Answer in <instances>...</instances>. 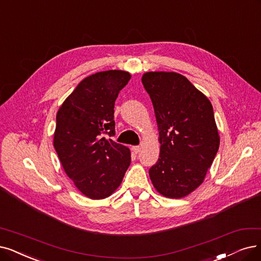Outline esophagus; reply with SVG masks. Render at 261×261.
Listing matches in <instances>:
<instances>
[{
	"instance_id": "34e87169",
	"label": "esophagus",
	"mask_w": 261,
	"mask_h": 261,
	"mask_svg": "<svg viewBox=\"0 0 261 261\" xmlns=\"http://www.w3.org/2000/svg\"><path fill=\"white\" fill-rule=\"evenodd\" d=\"M132 149H133V151H134L135 153H136V154H137V153H139V152H140V150H141V148L139 147V145H135V147H133Z\"/></svg>"
}]
</instances>
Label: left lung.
<instances>
[{"label": "left lung", "mask_w": 261, "mask_h": 261, "mask_svg": "<svg viewBox=\"0 0 261 261\" xmlns=\"http://www.w3.org/2000/svg\"><path fill=\"white\" fill-rule=\"evenodd\" d=\"M141 81L153 103L161 142L150 179L160 194L178 199L203 182L220 147L212 103L178 72H145Z\"/></svg>", "instance_id": "left-lung-1"}]
</instances>
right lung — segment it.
<instances>
[{
  "label": "right lung",
  "mask_w": 261,
  "mask_h": 261,
  "mask_svg": "<svg viewBox=\"0 0 261 261\" xmlns=\"http://www.w3.org/2000/svg\"><path fill=\"white\" fill-rule=\"evenodd\" d=\"M129 79V72L116 69L91 75L57 113L55 149L66 174L91 199L109 197L130 165L129 149L103 137L116 135L114 101Z\"/></svg>",
  "instance_id": "right-lung-1"
}]
</instances>
